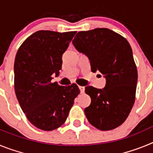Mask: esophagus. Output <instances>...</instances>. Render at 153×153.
<instances>
[{
    "label": "esophagus",
    "instance_id": "1",
    "mask_svg": "<svg viewBox=\"0 0 153 153\" xmlns=\"http://www.w3.org/2000/svg\"><path fill=\"white\" fill-rule=\"evenodd\" d=\"M79 89L80 90V93H83L85 90V87L84 86H79Z\"/></svg>",
    "mask_w": 153,
    "mask_h": 153
}]
</instances>
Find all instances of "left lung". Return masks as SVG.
Wrapping results in <instances>:
<instances>
[{"instance_id": "left-lung-1", "label": "left lung", "mask_w": 153, "mask_h": 153, "mask_svg": "<svg viewBox=\"0 0 153 153\" xmlns=\"http://www.w3.org/2000/svg\"><path fill=\"white\" fill-rule=\"evenodd\" d=\"M73 44L88 57L92 72L106 79L104 88L85 87L91 98L86 118L100 130L116 129L128 117L136 97L137 69L129 42L111 30L96 28L76 33Z\"/></svg>"}]
</instances>
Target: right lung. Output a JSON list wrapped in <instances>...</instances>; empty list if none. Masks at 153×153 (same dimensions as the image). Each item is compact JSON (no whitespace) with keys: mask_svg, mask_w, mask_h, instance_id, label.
I'll use <instances>...</instances> for the list:
<instances>
[{"mask_svg":"<svg viewBox=\"0 0 153 153\" xmlns=\"http://www.w3.org/2000/svg\"><path fill=\"white\" fill-rule=\"evenodd\" d=\"M76 31L39 30L21 44L14 61V89L19 104L30 122L51 131L63 125L79 93L77 85L51 83L62 68V56Z\"/></svg>","mask_w":153,"mask_h":153,"instance_id":"add662e5","label":"right lung"}]
</instances>
